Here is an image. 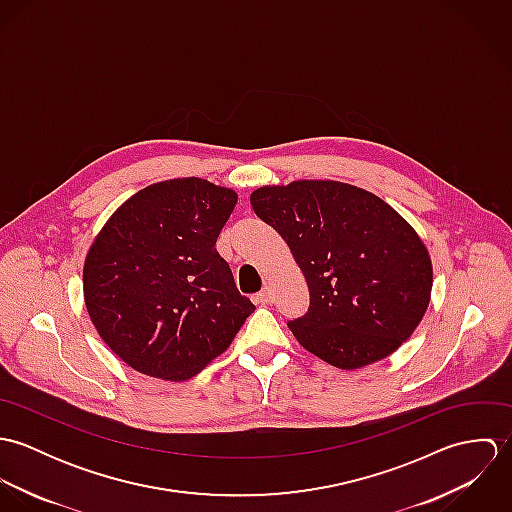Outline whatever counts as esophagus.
<instances>
[{
    "mask_svg": "<svg viewBox=\"0 0 512 512\" xmlns=\"http://www.w3.org/2000/svg\"><path fill=\"white\" fill-rule=\"evenodd\" d=\"M256 301H258V303H262V305L272 303V301H274V292H272V288H264L262 292L256 293Z\"/></svg>",
    "mask_w": 512,
    "mask_h": 512,
    "instance_id": "esophagus-1",
    "label": "esophagus"
}]
</instances>
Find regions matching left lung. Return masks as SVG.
<instances>
[{
  "label": "left lung",
  "instance_id": "1",
  "mask_svg": "<svg viewBox=\"0 0 512 512\" xmlns=\"http://www.w3.org/2000/svg\"><path fill=\"white\" fill-rule=\"evenodd\" d=\"M254 213L290 246L309 309L288 323L303 349L353 370L392 355L420 325L432 295V258L388 203L341 181L266 185Z\"/></svg>",
  "mask_w": 512,
  "mask_h": 512
}]
</instances>
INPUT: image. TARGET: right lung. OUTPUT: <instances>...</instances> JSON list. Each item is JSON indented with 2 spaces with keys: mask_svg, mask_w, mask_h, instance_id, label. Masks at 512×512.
<instances>
[{
  "mask_svg": "<svg viewBox=\"0 0 512 512\" xmlns=\"http://www.w3.org/2000/svg\"><path fill=\"white\" fill-rule=\"evenodd\" d=\"M236 201L199 177L169 179L132 195L102 226L84 260V303L126 365L189 380L256 309L215 248Z\"/></svg>",
  "mask_w": 512,
  "mask_h": 512,
  "instance_id": "right-lung-1",
  "label": "right lung"
}]
</instances>
